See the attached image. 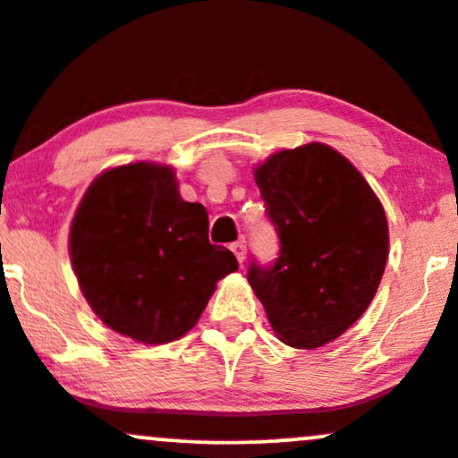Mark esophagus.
I'll return each mask as SVG.
<instances>
[{
	"label": "esophagus",
	"instance_id": "obj_1",
	"mask_svg": "<svg viewBox=\"0 0 458 458\" xmlns=\"http://www.w3.org/2000/svg\"><path fill=\"white\" fill-rule=\"evenodd\" d=\"M231 250H233V255L238 257L240 263H244V259H246V242L244 240L233 242V244H231Z\"/></svg>",
	"mask_w": 458,
	"mask_h": 458
}]
</instances>
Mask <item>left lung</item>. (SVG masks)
<instances>
[{
  "label": "left lung",
  "instance_id": "1",
  "mask_svg": "<svg viewBox=\"0 0 458 458\" xmlns=\"http://www.w3.org/2000/svg\"><path fill=\"white\" fill-rule=\"evenodd\" d=\"M255 180L281 250L267 266L250 261V287L283 343L326 345L377 292L388 261L384 208L356 166L324 143L270 156Z\"/></svg>",
  "mask_w": 458,
  "mask_h": 458
}]
</instances>
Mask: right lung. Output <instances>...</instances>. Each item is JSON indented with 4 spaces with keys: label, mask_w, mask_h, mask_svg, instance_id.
Instances as JSON below:
<instances>
[{
    "label": "right lung",
    "mask_w": 458,
    "mask_h": 458,
    "mask_svg": "<svg viewBox=\"0 0 458 458\" xmlns=\"http://www.w3.org/2000/svg\"><path fill=\"white\" fill-rule=\"evenodd\" d=\"M208 225L206 208L180 197L169 166L105 171L70 229L74 274L94 313L145 345L184 336L220 278L238 270L233 252L209 244Z\"/></svg>",
    "instance_id": "1"
}]
</instances>
